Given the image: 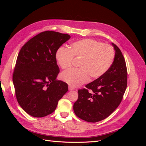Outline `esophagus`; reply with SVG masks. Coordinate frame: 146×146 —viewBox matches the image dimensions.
<instances>
[{
    "label": "esophagus",
    "mask_w": 146,
    "mask_h": 146,
    "mask_svg": "<svg viewBox=\"0 0 146 146\" xmlns=\"http://www.w3.org/2000/svg\"><path fill=\"white\" fill-rule=\"evenodd\" d=\"M74 90V88L72 86H69V91H72V90Z\"/></svg>",
    "instance_id": "1"
}]
</instances>
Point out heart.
<instances>
[{
    "mask_svg": "<svg viewBox=\"0 0 146 146\" xmlns=\"http://www.w3.org/2000/svg\"><path fill=\"white\" fill-rule=\"evenodd\" d=\"M57 62L63 69L71 68L72 60L80 59V68L67 70L61 74V79L72 86H78L91 79H97L107 72L114 58L111 46L92 39L74 42L69 48L60 47L56 52Z\"/></svg>",
    "mask_w": 146,
    "mask_h": 146,
    "instance_id": "b5f03b06",
    "label": "heart"
}]
</instances>
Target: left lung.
I'll list each match as a JSON object with an SVG mask.
<instances>
[{
  "instance_id": "1",
  "label": "left lung",
  "mask_w": 146,
  "mask_h": 146,
  "mask_svg": "<svg viewBox=\"0 0 146 146\" xmlns=\"http://www.w3.org/2000/svg\"><path fill=\"white\" fill-rule=\"evenodd\" d=\"M111 44L115 50L111 66L104 76L86 85L87 89L78 91V98L73 106L76 116L87 122H97L108 117L121 104L126 90L125 61L119 47Z\"/></svg>"
}]
</instances>
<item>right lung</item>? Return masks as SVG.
Returning a JSON list of instances; mask_svg holds the SVG:
<instances>
[{
    "mask_svg": "<svg viewBox=\"0 0 146 146\" xmlns=\"http://www.w3.org/2000/svg\"><path fill=\"white\" fill-rule=\"evenodd\" d=\"M68 34L41 32L26 42L17 56L13 82L17 102L35 117L54 112L68 90V84L56 79L60 69L56 52L70 39Z\"/></svg>",
    "mask_w": 146,
    "mask_h": 146,
    "instance_id": "right-lung-1",
    "label": "right lung"
}]
</instances>
